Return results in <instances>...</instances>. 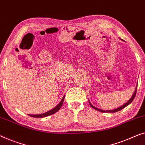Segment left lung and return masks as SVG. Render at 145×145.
Masks as SVG:
<instances>
[{"instance_id": "1", "label": "left lung", "mask_w": 145, "mask_h": 145, "mask_svg": "<svg viewBox=\"0 0 145 145\" xmlns=\"http://www.w3.org/2000/svg\"><path fill=\"white\" fill-rule=\"evenodd\" d=\"M137 86H136L135 90V91H134V93H133V95H132L131 98L128 101H127V102L126 103H125L124 105H123L122 106H120V107L117 108H116V109H114V110H101V109H99V108H96V107H95V106H94L93 105H92V104H91V103H90L89 101V105H90V106H91L92 108H94V109H95V110H97L100 111V112H118V111H119V110H121V109L124 108L125 107V106H127V105H129L130 103H131L132 101H133V99H134V98H135V95H136V93H137Z\"/></svg>"}]
</instances>
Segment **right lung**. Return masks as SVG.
Returning a JSON list of instances; mask_svg holds the SVG:
<instances>
[{
	"instance_id": "right-lung-1",
	"label": "right lung",
	"mask_w": 145,
	"mask_h": 145,
	"mask_svg": "<svg viewBox=\"0 0 145 145\" xmlns=\"http://www.w3.org/2000/svg\"><path fill=\"white\" fill-rule=\"evenodd\" d=\"M65 97V95L63 96V97L59 103L55 108H54L53 109H52V110L48 111L46 112H44L43 113V114H28V115L31 117H34V118H44V117H46L48 116H50V115H52L53 114H54V113L57 112V111L61 108V107L64 101Z\"/></svg>"
}]
</instances>
